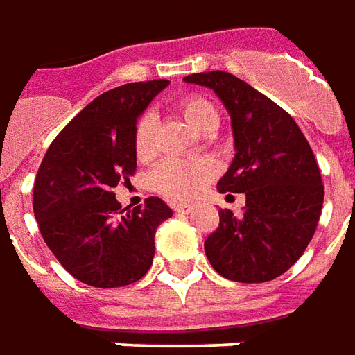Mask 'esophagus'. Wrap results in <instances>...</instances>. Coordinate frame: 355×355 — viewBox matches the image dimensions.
<instances>
[{
	"label": "esophagus",
	"mask_w": 355,
	"mask_h": 355,
	"mask_svg": "<svg viewBox=\"0 0 355 355\" xmlns=\"http://www.w3.org/2000/svg\"><path fill=\"white\" fill-rule=\"evenodd\" d=\"M173 208H175V212H178V214H189V212H192V206L190 204H175Z\"/></svg>",
	"instance_id": "obj_1"
}]
</instances>
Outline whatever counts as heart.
I'll list each match as a JSON object with an SVG mask.
<instances>
[{
    "mask_svg": "<svg viewBox=\"0 0 355 355\" xmlns=\"http://www.w3.org/2000/svg\"><path fill=\"white\" fill-rule=\"evenodd\" d=\"M180 114L190 125L202 131L212 133L220 116L212 102L202 96H189L178 104ZM155 131H157V117L151 112H145L135 123L133 131V149L139 161H151L157 153L155 147ZM218 175V165L212 159H168L155 168L153 189L163 196L177 202L194 200L206 190Z\"/></svg>",
    "mask_w": 355,
    "mask_h": 355,
    "instance_id": "heart-1",
    "label": "heart"
}]
</instances>
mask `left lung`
<instances>
[{
    "instance_id": "left-lung-1",
    "label": "left lung",
    "mask_w": 355,
    "mask_h": 355,
    "mask_svg": "<svg viewBox=\"0 0 355 355\" xmlns=\"http://www.w3.org/2000/svg\"><path fill=\"white\" fill-rule=\"evenodd\" d=\"M184 80L212 88L227 107L236 157L218 190L245 194L241 216L218 212L206 257L230 281H271L304 253L322 212L324 184L311 145L281 105L234 74L212 70Z\"/></svg>"
}]
</instances>
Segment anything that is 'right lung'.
Masks as SVG:
<instances>
[{
    "label": "right lung",
    "instance_id": "add662e5",
    "mask_svg": "<svg viewBox=\"0 0 355 355\" xmlns=\"http://www.w3.org/2000/svg\"><path fill=\"white\" fill-rule=\"evenodd\" d=\"M166 84L131 82L98 96L56 135L39 166L33 212L41 236L68 273L90 287L139 281L153 263L157 227L173 216L159 196L125 212L114 194L137 168V117Z\"/></svg>",
    "mask_w": 355,
    "mask_h": 355
}]
</instances>
